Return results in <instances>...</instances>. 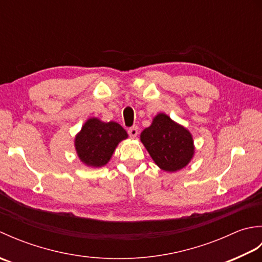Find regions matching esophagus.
<instances>
[{
  "instance_id": "obj_1",
  "label": "esophagus",
  "mask_w": 262,
  "mask_h": 262,
  "mask_svg": "<svg viewBox=\"0 0 262 262\" xmlns=\"http://www.w3.org/2000/svg\"><path fill=\"white\" fill-rule=\"evenodd\" d=\"M128 134H129V136H130V137L135 138V137L138 135V128H137L136 126H133V127H130L129 129H128Z\"/></svg>"
}]
</instances>
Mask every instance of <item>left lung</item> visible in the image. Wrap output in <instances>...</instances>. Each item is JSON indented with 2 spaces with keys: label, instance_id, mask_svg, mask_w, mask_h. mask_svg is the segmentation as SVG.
I'll use <instances>...</instances> for the list:
<instances>
[{
  "label": "left lung",
  "instance_id": "left-lung-1",
  "mask_svg": "<svg viewBox=\"0 0 262 262\" xmlns=\"http://www.w3.org/2000/svg\"><path fill=\"white\" fill-rule=\"evenodd\" d=\"M141 142L154 163L166 172L186 168L194 155L191 133L164 113H159L141 133Z\"/></svg>",
  "mask_w": 262,
  "mask_h": 262
}]
</instances>
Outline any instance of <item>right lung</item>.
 <instances>
[{
    "mask_svg": "<svg viewBox=\"0 0 262 262\" xmlns=\"http://www.w3.org/2000/svg\"><path fill=\"white\" fill-rule=\"evenodd\" d=\"M127 138V132L118 122H104L91 117L75 135L74 147L83 164L89 168H101L109 162L118 144Z\"/></svg>",
    "mask_w": 262,
    "mask_h": 262,
    "instance_id": "1",
    "label": "right lung"
}]
</instances>
